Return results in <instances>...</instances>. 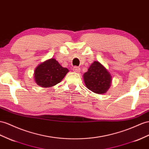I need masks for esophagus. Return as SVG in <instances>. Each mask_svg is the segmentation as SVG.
Instances as JSON below:
<instances>
[{
	"label": "esophagus",
	"mask_w": 149,
	"mask_h": 149,
	"mask_svg": "<svg viewBox=\"0 0 149 149\" xmlns=\"http://www.w3.org/2000/svg\"><path fill=\"white\" fill-rule=\"evenodd\" d=\"M73 70H74V72H80V70H81V69H80V67H73Z\"/></svg>",
	"instance_id": "esophagus-1"
}]
</instances>
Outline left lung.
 Masks as SVG:
<instances>
[{
  "mask_svg": "<svg viewBox=\"0 0 149 149\" xmlns=\"http://www.w3.org/2000/svg\"><path fill=\"white\" fill-rule=\"evenodd\" d=\"M84 81L91 91L96 94H104L109 88L111 77L102 65L95 61L84 74Z\"/></svg>",
  "mask_w": 149,
  "mask_h": 149,
  "instance_id": "1",
  "label": "left lung"
}]
</instances>
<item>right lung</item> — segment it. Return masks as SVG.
Listing matches in <instances>:
<instances>
[{
	"mask_svg": "<svg viewBox=\"0 0 149 149\" xmlns=\"http://www.w3.org/2000/svg\"><path fill=\"white\" fill-rule=\"evenodd\" d=\"M68 70L62 67L54 58H51L38 65L35 71V80L38 86L49 87L59 83Z\"/></svg>",
	"mask_w": 149,
	"mask_h": 149,
	"instance_id": "right-lung-1",
	"label": "right lung"
}]
</instances>
